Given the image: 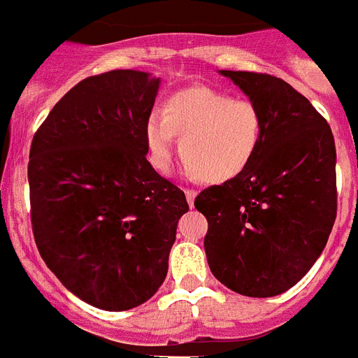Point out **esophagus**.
<instances>
[{"label":"esophagus","mask_w":358,"mask_h":358,"mask_svg":"<svg viewBox=\"0 0 358 358\" xmlns=\"http://www.w3.org/2000/svg\"><path fill=\"white\" fill-rule=\"evenodd\" d=\"M185 196H187L188 205L192 207V205H194V199H196V196H197L196 190H194V188H187V190H185Z\"/></svg>","instance_id":"esophagus-1"}]
</instances>
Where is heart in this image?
Here are the masks:
<instances>
[{"instance_id": "heart-1", "label": "heart", "mask_w": 358, "mask_h": 358, "mask_svg": "<svg viewBox=\"0 0 358 358\" xmlns=\"http://www.w3.org/2000/svg\"><path fill=\"white\" fill-rule=\"evenodd\" d=\"M176 134L188 173L222 185L244 173L259 153L262 114L250 99L192 88L171 96L162 113L145 120V148L155 170H170Z\"/></svg>"}]
</instances>
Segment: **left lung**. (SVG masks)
I'll list each match as a JSON object with an SVG mask.
<instances>
[{
	"mask_svg": "<svg viewBox=\"0 0 358 358\" xmlns=\"http://www.w3.org/2000/svg\"><path fill=\"white\" fill-rule=\"evenodd\" d=\"M262 114L244 173L205 188V253L222 285L250 297L287 292L316 262L336 220V150L327 120L287 81L222 70Z\"/></svg>",
	"mask_w": 358,
	"mask_h": 358,
	"instance_id": "left-lung-1",
	"label": "left lung"
}]
</instances>
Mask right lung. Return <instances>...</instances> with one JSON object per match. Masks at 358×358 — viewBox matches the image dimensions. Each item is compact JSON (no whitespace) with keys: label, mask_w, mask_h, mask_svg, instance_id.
I'll return each mask as SVG.
<instances>
[{"label":"right lung","mask_w":358,"mask_h":358,"mask_svg":"<svg viewBox=\"0 0 358 358\" xmlns=\"http://www.w3.org/2000/svg\"><path fill=\"white\" fill-rule=\"evenodd\" d=\"M161 79L113 70L77 83L29 151L31 225L40 257L71 294L103 310L148 301L168 273L185 192L145 159Z\"/></svg>","instance_id":"right-lung-1"}]
</instances>
